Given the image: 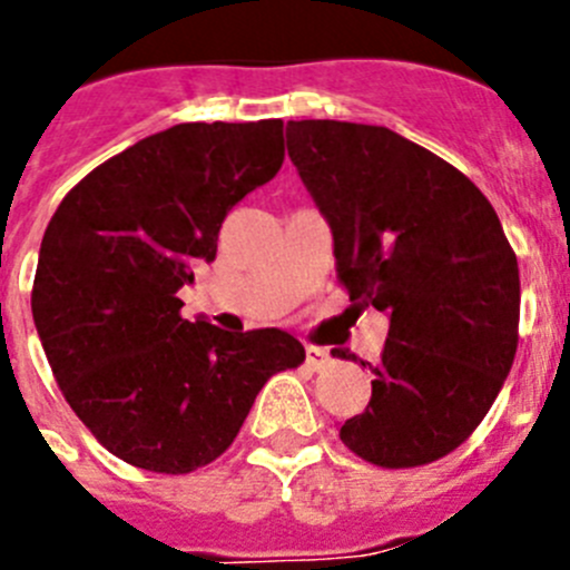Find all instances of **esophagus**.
<instances>
[{
	"label": "esophagus",
	"instance_id": "obj_1",
	"mask_svg": "<svg viewBox=\"0 0 570 570\" xmlns=\"http://www.w3.org/2000/svg\"><path fill=\"white\" fill-rule=\"evenodd\" d=\"M306 363H309V368L321 371L332 363V354L326 348H321V345H306Z\"/></svg>",
	"mask_w": 570,
	"mask_h": 570
}]
</instances>
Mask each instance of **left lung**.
<instances>
[{"instance_id":"obj_1","label":"left lung","mask_w":570,"mask_h":570,"mask_svg":"<svg viewBox=\"0 0 570 570\" xmlns=\"http://www.w3.org/2000/svg\"><path fill=\"white\" fill-rule=\"evenodd\" d=\"M286 148L351 301L391 321L368 407L340 439L387 470L444 459L518 351L520 273L498 213L459 168L385 126L289 120Z\"/></svg>"}]
</instances>
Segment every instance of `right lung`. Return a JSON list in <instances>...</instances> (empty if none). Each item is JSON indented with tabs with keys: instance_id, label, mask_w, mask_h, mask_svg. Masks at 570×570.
<instances>
[{
	"instance_id": "right-lung-1",
	"label": "right lung",
	"mask_w": 570,
	"mask_h": 570,
	"mask_svg": "<svg viewBox=\"0 0 570 570\" xmlns=\"http://www.w3.org/2000/svg\"><path fill=\"white\" fill-rule=\"evenodd\" d=\"M284 163V124H179L106 159L47 225L33 321L58 387L111 455L183 475L219 459L264 382L306 357L281 328L179 315L222 222Z\"/></svg>"
}]
</instances>
